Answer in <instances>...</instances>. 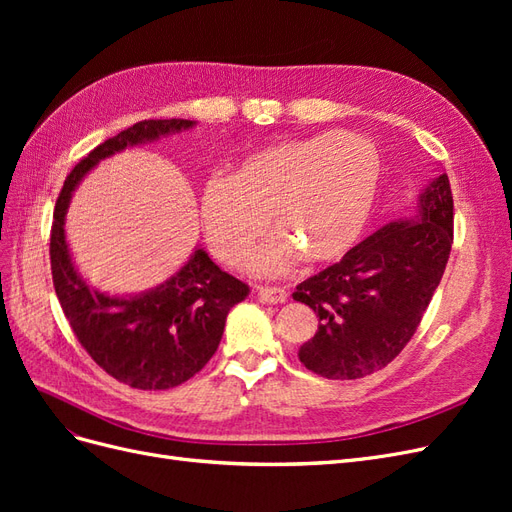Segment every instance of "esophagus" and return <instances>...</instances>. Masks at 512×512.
I'll return each instance as SVG.
<instances>
[{
	"mask_svg": "<svg viewBox=\"0 0 512 512\" xmlns=\"http://www.w3.org/2000/svg\"><path fill=\"white\" fill-rule=\"evenodd\" d=\"M258 297H260V301L277 305V303H286L288 301V292L284 288L262 286V288H258Z\"/></svg>",
	"mask_w": 512,
	"mask_h": 512,
	"instance_id": "obj_1",
	"label": "esophagus"
}]
</instances>
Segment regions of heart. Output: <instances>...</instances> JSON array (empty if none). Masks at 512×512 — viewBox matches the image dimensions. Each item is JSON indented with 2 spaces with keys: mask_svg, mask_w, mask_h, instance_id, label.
Segmentation results:
<instances>
[{
  "mask_svg": "<svg viewBox=\"0 0 512 512\" xmlns=\"http://www.w3.org/2000/svg\"><path fill=\"white\" fill-rule=\"evenodd\" d=\"M380 181V156L367 138L331 132L288 138L252 151L228 179H209L198 218L211 252L243 267L265 237L280 230L256 271L280 275L301 256L314 265L344 258L361 239Z\"/></svg>",
  "mask_w": 512,
  "mask_h": 512,
  "instance_id": "1",
  "label": "heart"
}]
</instances>
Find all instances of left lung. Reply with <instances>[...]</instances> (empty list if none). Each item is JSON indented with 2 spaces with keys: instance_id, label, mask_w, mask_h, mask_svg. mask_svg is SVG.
<instances>
[{
  "instance_id": "8db88e82",
  "label": "left lung",
  "mask_w": 512,
  "mask_h": 512,
  "mask_svg": "<svg viewBox=\"0 0 512 512\" xmlns=\"http://www.w3.org/2000/svg\"><path fill=\"white\" fill-rule=\"evenodd\" d=\"M453 245L446 173L418 198L412 220L382 226L335 265L297 286L294 301L320 318L301 363L329 380H356L389 365L412 339Z\"/></svg>"
}]
</instances>
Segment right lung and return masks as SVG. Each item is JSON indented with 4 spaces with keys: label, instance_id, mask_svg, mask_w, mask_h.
<instances>
[{
    "label": "right lung",
    "instance_id": "add662e5",
    "mask_svg": "<svg viewBox=\"0 0 512 512\" xmlns=\"http://www.w3.org/2000/svg\"><path fill=\"white\" fill-rule=\"evenodd\" d=\"M190 119H145L108 138L76 164L53 213V286L70 327L108 376L141 391H164L190 380L220 346L226 316L250 288L196 250L164 284L134 297H111L91 288L76 271L66 243L72 192L100 160L132 145L188 130Z\"/></svg>",
    "mask_w": 512,
    "mask_h": 512
}]
</instances>
